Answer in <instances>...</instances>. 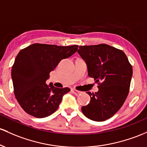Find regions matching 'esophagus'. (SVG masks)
Wrapping results in <instances>:
<instances>
[{"mask_svg":"<svg viewBox=\"0 0 147 147\" xmlns=\"http://www.w3.org/2000/svg\"><path fill=\"white\" fill-rule=\"evenodd\" d=\"M72 92L74 93V94L76 95V96H77V95H79V94H80V93H82L81 91H77V90H76V89H72Z\"/></svg>","mask_w":147,"mask_h":147,"instance_id":"obj_1","label":"esophagus"}]
</instances>
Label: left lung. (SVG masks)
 <instances>
[{"instance_id": "1", "label": "left lung", "mask_w": 147, "mask_h": 147, "mask_svg": "<svg viewBox=\"0 0 147 147\" xmlns=\"http://www.w3.org/2000/svg\"><path fill=\"white\" fill-rule=\"evenodd\" d=\"M86 62L88 75L98 84V91L88 92L91 101L82 107L87 118L103 121L122 107L128 96L133 67L122 50L106 44L80 46L77 50Z\"/></svg>"}]
</instances>
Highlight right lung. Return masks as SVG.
<instances>
[{"label":"right lung","mask_w":147,"mask_h":147,"mask_svg":"<svg viewBox=\"0 0 147 147\" xmlns=\"http://www.w3.org/2000/svg\"><path fill=\"white\" fill-rule=\"evenodd\" d=\"M78 45L35 43L22 49L12 67V79L16 99L27 114L44 118L57 110L64 94L70 89L56 88L47 80L51 71L63 59L77 51Z\"/></svg>","instance_id":"right-lung-1"}]
</instances>
